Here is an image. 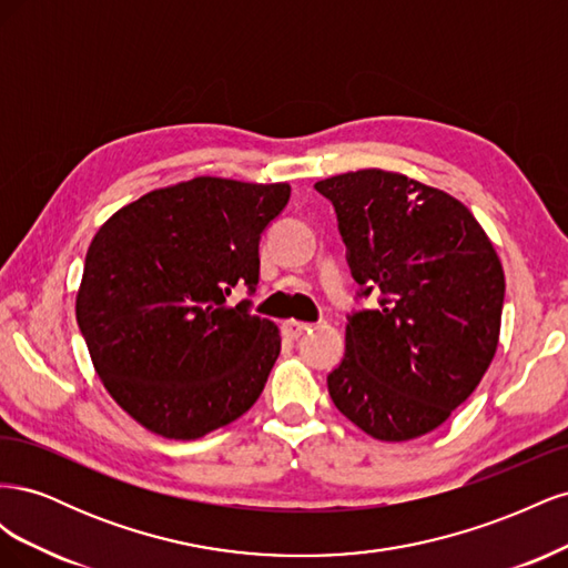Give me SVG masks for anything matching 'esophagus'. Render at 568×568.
I'll return each mask as SVG.
<instances>
[{"label":"esophagus","instance_id":"esophagus-1","mask_svg":"<svg viewBox=\"0 0 568 568\" xmlns=\"http://www.w3.org/2000/svg\"><path fill=\"white\" fill-rule=\"evenodd\" d=\"M305 332H311V324H307V322H298V320H286L284 322V334L288 338H298Z\"/></svg>","mask_w":568,"mask_h":568}]
</instances>
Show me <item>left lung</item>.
Listing matches in <instances>:
<instances>
[{
	"instance_id": "8db88e82",
	"label": "left lung",
	"mask_w": 568,
	"mask_h": 568,
	"mask_svg": "<svg viewBox=\"0 0 568 568\" xmlns=\"http://www.w3.org/2000/svg\"><path fill=\"white\" fill-rule=\"evenodd\" d=\"M315 189L336 211L357 298L379 291L374 311L348 315L346 355L326 376L332 400L372 438L434 432L497 351L500 257L467 205L417 180L369 168Z\"/></svg>"
}]
</instances>
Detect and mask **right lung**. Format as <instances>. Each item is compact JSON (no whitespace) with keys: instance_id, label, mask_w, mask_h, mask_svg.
<instances>
[{"instance_id":"add662e5","label":"right lung","mask_w":568,"mask_h":568,"mask_svg":"<svg viewBox=\"0 0 568 568\" xmlns=\"http://www.w3.org/2000/svg\"><path fill=\"white\" fill-rule=\"evenodd\" d=\"M288 196L284 182L194 178L132 201L94 234L78 326L111 398L149 432L201 438L263 393L280 329L227 296L255 291L261 234Z\"/></svg>"}]
</instances>
